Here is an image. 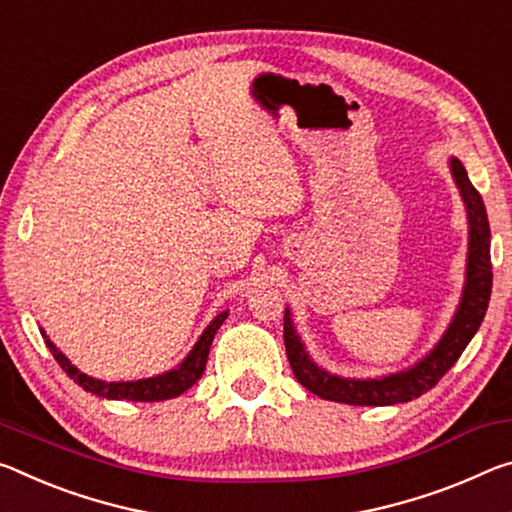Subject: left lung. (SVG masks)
I'll return each instance as SVG.
<instances>
[{
    "instance_id": "8db88e82",
    "label": "left lung",
    "mask_w": 512,
    "mask_h": 512,
    "mask_svg": "<svg viewBox=\"0 0 512 512\" xmlns=\"http://www.w3.org/2000/svg\"><path fill=\"white\" fill-rule=\"evenodd\" d=\"M449 170L456 182L460 198L467 212V262H465V285H462L460 303L453 312V319L446 326L444 335L428 351L424 358L412 367L396 373H385L378 378H346L337 376L316 364L307 353L305 342L291 319V310H285V346L287 358L298 383L312 394L326 401L348 403V405H394L419 399L428 389L437 385L446 371L465 351L467 344L483 323L492 294V262H490V223L485 212L481 193L469 182L465 166L460 159H449Z\"/></svg>"
}]
</instances>
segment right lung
I'll return each instance as SVG.
<instances>
[{
	"label": "right lung",
	"instance_id": "add662e5",
	"mask_svg": "<svg viewBox=\"0 0 512 512\" xmlns=\"http://www.w3.org/2000/svg\"><path fill=\"white\" fill-rule=\"evenodd\" d=\"M227 314L230 312L225 310V312L214 316L212 323L202 330L198 342L193 344L189 355H186V358L177 364L175 369H168V371L157 373V376H150V378L113 380V383H107V380L93 378V376H88V373L79 371L75 364H72L66 355L56 348V344L50 337H47V332L43 328H40V335H43L47 348L52 351L54 360L61 364V369L66 371L79 387H84L86 392L102 396V399H111V401H166V399H175V396L184 394L186 389L198 383L202 371H205V367H207L209 348H212L216 330L223 326Z\"/></svg>",
	"mask_w": 512,
	"mask_h": 512
}]
</instances>
